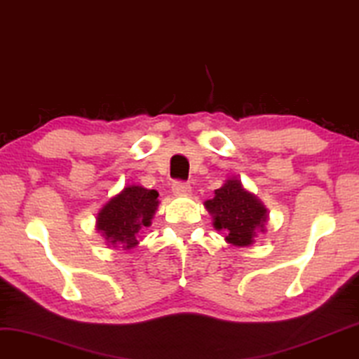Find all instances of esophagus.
<instances>
[{"label":"esophagus","instance_id":"1","mask_svg":"<svg viewBox=\"0 0 359 359\" xmlns=\"http://www.w3.org/2000/svg\"><path fill=\"white\" fill-rule=\"evenodd\" d=\"M172 192L175 195H189L192 192V187H190V184L187 182H182V180H177V182L172 184Z\"/></svg>","mask_w":359,"mask_h":359}]
</instances>
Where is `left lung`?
<instances>
[{
    "mask_svg": "<svg viewBox=\"0 0 359 359\" xmlns=\"http://www.w3.org/2000/svg\"><path fill=\"white\" fill-rule=\"evenodd\" d=\"M203 205L213 215V226L226 232V242L235 247L252 245L257 229L263 232L266 208L238 180L230 179L215 190V197Z\"/></svg>",
    "mask_w": 359,
    "mask_h": 359,
    "instance_id": "8db88e82",
    "label": "left lung"
}]
</instances>
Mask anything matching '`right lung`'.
I'll return each instance as SVG.
<instances>
[{
	"label": "right lung",
	"instance_id": "1",
	"mask_svg": "<svg viewBox=\"0 0 359 359\" xmlns=\"http://www.w3.org/2000/svg\"><path fill=\"white\" fill-rule=\"evenodd\" d=\"M157 197V190L129 185L101 208L97 230L109 243L122 245V248L135 247L137 233L151 225L158 205Z\"/></svg>",
	"mask_w": 359,
	"mask_h": 359
}]
</instances>
